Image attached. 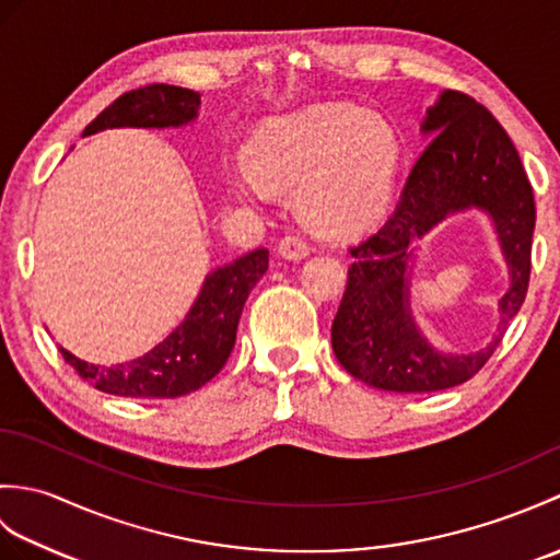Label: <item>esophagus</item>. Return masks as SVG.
<instances>
[{
    "label": "esophagus",
    "mask_w": 560,
    "mask_h": 560,
    "mask_svg": "<svg viewBox=\"0 0 560 560\" xmlns=\"http://www.w3.org/2000/svg\"><path fill=\"white\" fill-rule=\"evenodd\" d=\"M279 255L283 259H289V261H301V259H305L307 255H311V247H307V243L303 241V237L289 235V237H283V241L279 243Z\"/></svg>",
    "instance_id": "34e87169"
}]
</instances>
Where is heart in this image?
Returning <instances> with one entry per match:
<instances>
[{
	"label": "heart",
	"instance_id": "1",
	"mask_svg": "<svg viewBox=\"0 0 560 560\" xmlns=\"http://www.w3.org/2000/svg\"><path fill=\"white\" fill-rule=\"evenodd\" d=\"M247 156L253 168H235L225 180L235 199L267 205L273 189L299 187V209L313 229L355 235L389 207L399 139L377 113L315 105L257 129Z\"/></svg>",
	"mask_w": 560,
	"mask_h": 560
}]
</instances>
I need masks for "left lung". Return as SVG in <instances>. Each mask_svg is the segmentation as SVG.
Segmentation results:
<instances>
[{"mask_svg":"<svg viewBox=\"0 0 560 560\" xmlns=\"http://www.w3.org/2000/svg\"><path fill=\"white\" fill-rule=\"evenodd\" d=\"M421 135L431 144L416 161L395 213L351 249L347 293L331 323V349L347 373L387 392H438L467 383L491 359L529 287L537 209L505 129L474 98L443 91L425 110ZM471 208L490 217L511 287L499 302L492 341L477 352L450 354L433 348L415 323L410 267L428 232Z\"/></svg>","mask_w":560,"mask_h":560,"instance_id":"8db88e82","label":"left lung"}]
</instances>
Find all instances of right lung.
<instances>
[{"instance_id": "right-lung-1", "label": "right lung", "mask_w": 560, "mask_h": 560, "mask_svg": "<svg viewBox=\"0 0 560 560\" xmlns=\"http://www.w3.org/2000/svg\"><path fill=\"white\" fill-rule=\"evenodd\" d=\"M199 105V93L195 91L168 86V83H151V86L122 93L83 129V137L120 127H185L197 120ZM267 267L269 249L257 247L209 271L183 323L135 361L105 368L81 361L62 347L59 351L83 380L108 395L141 399L189 395L207 385L229 361L247 295L265 277Z\"/></svg>"}]
</instances>
